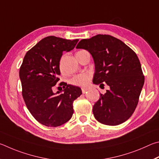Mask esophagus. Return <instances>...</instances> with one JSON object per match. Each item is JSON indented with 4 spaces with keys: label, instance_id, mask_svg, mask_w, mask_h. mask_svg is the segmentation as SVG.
<instances>
[{
    "label": "esophagus",
    "instance_id": "esophagus-1",
    "mask_svg": "<svg viewBox=\"0 0 159 159\" xmlns=\"http://www.w3.org/2000/svg\"><path fill=\"white\" fill-rule=\"evenodd\" d=\"M82 93H87V91H88V89L87 88H85V87L82 88Z\"/></svg>",
    "mask_w": 159,
    "mask_h": 159
}]
</instances>
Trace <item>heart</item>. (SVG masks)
Listing matches in <instances>:
<instances>
[{"label": "heart", "mask_w": 159, "mask_h": 159, "mask_svg": "<svg viewBox=\"0 0 159 159\" xmlns=\"http://www.w3.org/2000/svg\"><path fill=\"white\" fill-rule=\"evenodd\" d=\"M83 51H84V50H81V51L77 52V53L81 52ZM90 77V75L87 73L77 75H75V76L72 77V79H70V82L73 85L80 86V87H84V86H87L89 83Z\"/></svg>", "instance_id": "obj_1"}]
</instances>
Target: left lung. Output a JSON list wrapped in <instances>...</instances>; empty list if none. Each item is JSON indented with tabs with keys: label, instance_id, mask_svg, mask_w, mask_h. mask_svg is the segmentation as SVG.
<instances>
[{
	"label": "left lung",
	"instance_id": "left-lung-1",
	"mask_svg": "<svg viewBox=\"0 0 159 159\" xmlns=\"http://www.w3.org/2000/svg\"><path fill=\"white\" fill-rule=\"evenodd\" d=\"M77 49L87 50L95 64L94 84L110 89L101 94L93 107L100 123L116 126L126 121L137 106L144 82L140 62L135 53L121 40L109 35L83 39Z\"/></svg>",
	"mask_w": 159,
	"mask_h": 159
}]
</instances>
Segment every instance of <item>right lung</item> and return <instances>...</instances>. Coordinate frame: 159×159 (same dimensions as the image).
Wrapping results in <instances>:
<instances>
[{"label":"right lung","mask_w":159,"mask_h":159,"mask_svg":"<svg viewBox=\"0 0 159 159\" xmlns=\"http://www.w3.org/2000/svg\"><path fill=\"white\" fill-rule=\"evenodd\" d=\"M78 41L48 36L28 51L24 58L19 70L22 96L33 117L46 126L57 127L68 121L73 114V101L82 93L80 87L66 83L62 84L63 90L57 93L52 91L59 80L63 52L71 51Z\"/></svg>","instance_id":"obj_1"}]
</instances>
